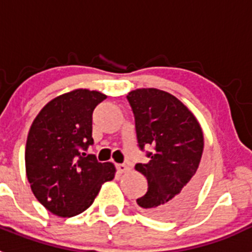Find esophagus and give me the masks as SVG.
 I'll return each instance as SVG.
<instances>
[{
    "label": "esophagus",
    "mask_w": 252,
    "mask_h": 252,
    "mask_svg": "<svg viewBox=\"0 0 252 252\" xmlns=\"http://www.w3.org/2000/svg\"><path fill=\"white\" fill-rule=\"evenodd\" d=\"M117 170H119V173L124 174V173H127V171L130 170V168H128L126 164H119V165H117Z\"/></svg>",
    "instance_id": "obj_1"
}]
</instances>
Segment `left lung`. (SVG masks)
<instances>
[{"label":"left lung","instance_id":"8db88e82","mask_svg":"<svg viewBox=\"0 0 252 252\" xmlns=\"http://www.w3.org/2000/svg\"><path fill=\"white\" fill-rule=\"evenodd\" d=\"M126 97L135 116L139 146L154 148L149 162L135 165L148 179V192L136 199L140 211L161 221L178 217L203 182L201 125L183 102L165 91L137 88Z\"/></svg>","mask_w":252,"mask_h":252}]
</instances>
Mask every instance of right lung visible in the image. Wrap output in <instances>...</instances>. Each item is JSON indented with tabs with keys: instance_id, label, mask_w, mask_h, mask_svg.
<instances>
[{
	"instance_id": "1",
	"label": "right lung",
	"mask_w": 252,
	"mask_h": 252,
	"mask_svg": "<svg viewBox=\"0 0 252 252\" xmlns=\"http://www.w3.org/2000/svg\"><path fill=\"white\" fill-rule=\"evenodd\" d=\"M107 95L78 88L41 108L29 131L26 177L37 201L53 215L73 217L94 202L102 184L115 178L112 162L84 150L93 144L92 113Z\"/></svg>"
}]
</instances>
